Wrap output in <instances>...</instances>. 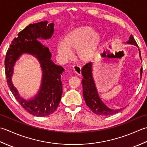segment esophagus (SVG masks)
Wrapping results in <instances>:
<instances>
[{"label":"esophagus","instance_id":"34e87169","mask_svg":"<svg viewBox=\"0 0 147 147\" xmlns=\"http://www.w3.org/2000/svg\"><path fill=\"white\" fill-rule=\"evenodd\" d=\"M73 70L77 75H81V67L79 65H74Z\"/></svg>","mask_w":147,"mask_h":147}]
</instances>
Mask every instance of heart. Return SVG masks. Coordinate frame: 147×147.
Listing matches in <instances>:
<instances>
[{
    "label": "heart",
    "instance_id": "heart-1",
    "mask_svg": "<svg viewBox=\"0 0 147 147\" xmlns=\"http://www.w3.org/2000/svg\"><path fill=\"white\" fill-rule=\"evenodd\" d=\"M100 41V35L94 32L91 26H79L65 36L63 42L58 45V51L67 59L71 55V51L76 50L77 58L80 61L87 63L94 58Z\"/></svg>",
    "mask_w": 147,
    "mask_h": 147
}]
</instances>
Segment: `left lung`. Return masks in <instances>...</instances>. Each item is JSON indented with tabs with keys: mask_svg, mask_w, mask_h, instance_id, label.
<instances>
[{
	"mask_svg": "<svg viewBox=\"0 0 147 147\" xmlns=\"http://www.w3.org/2000/svg\"><path fill=\"white\" fill-rule=\"evenodd\" d=\"M127 43L135 45L138 47L136 43V40H134L133 36L132 35H130L129 40ZM139 55L140 58L141 57L140 50L139 49ZM142 68L140 70L141 78L142 76ZM82 74L84 79L82 80V87H83V96L84 98L86 103L91 111L94 113L95 114L100 115H111L119 112L123 109H121L119 110H112L108 108L105 105L98 94V92L96 88L95 84L94 82L93 78L92 76V63H88L84 67L82 68Z\"/></svg>",
	"mask_w": 147,
	"mask_h": 147,
	"instance_id": "obj_1",
	"label": "left lung"
}]
</instances>
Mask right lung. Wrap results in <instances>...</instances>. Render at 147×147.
Instances as JSON below:
<instances>
[{"label": "right lung", "instance_id": "right-lung-1", "mask_svg": "<svg viewBox=\"0 0 147 147\" xmlns=\"http://www.w3.org/2000/svg\"><path fill=\"white\" fill-rule=\"evenodd\" d=\"M54 23L47 22L30 24L14 38L5 58V72L7 83L16 100L26 112L37 117H46L55 112L61 100L62 82L61 74L64 68L51 60V53L37 38L48 39L54 32ZM23 53L34 55L40 61L43 70V81L39 93L26 101L21 97L11 81L13 65Z\"/></svg>", "mask_w": 147, "mask_h": 147}]
</instances>
